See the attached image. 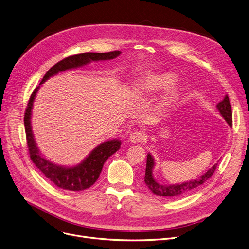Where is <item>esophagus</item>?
<instances>
[{
  "label": "esophagus",
  "instance_id": "esophagus-1",
  "mask_svg": "<svg viewBox=\"0 0 249 249\" xmlns=\"http://www.w3.org/2000/svg\"><path fill=\"white\" fill-rule=\"evenodd\" d=\"M143 139H144V134L142 130H134L133 133L129 135V141L130 142H134V143L142 142Z\"/></svg>",
  "mask_w": 249,
  "mask_h": 249
}]
</instances>
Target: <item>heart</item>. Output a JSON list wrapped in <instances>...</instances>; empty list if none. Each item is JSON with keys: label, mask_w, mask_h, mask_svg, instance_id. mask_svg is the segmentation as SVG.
Instances as JSON below:
<instances>
[{"label": "heart", "mask_w": 249, "mask_h": 249, "mask_svg": "<svg viewBox=\"0 0 249 249\" xmlns=\"http://www.w3.org/2000/svg\"><path fill=\"white\" fill-rule=\"evenodd\" d=\"M175 82V77L171 74L149 75L141 79L136 85V91L142 93L156 92L172 85Z\"/></svg>", "instance_id": "heart-1"}]
</instances>
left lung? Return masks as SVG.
I'll list each match as a JSON object with an SVG mask.
<instances>
[{
    "instance_id": "left-lung-1",
    "label": "left lung",
    "mask_w": 249,
    "mask_h": 249,
    "mask_svg": "<svg viewBox=\"0 0 249 249\" xmlns=\"http://www.w3.org/2000/svg\"><path fill=\"white\" fill-rule=\"evenodd\" d=\"M217 109L221 113V115L227 122V124L230 126H232V110H231V106H230L228 95H225L224 99L217 105ZM154 166H155L154 158L149 154L147 156V167H145V174H144L145 185H147L151 191L156 195L162 196V197H168V198H178L194 191L195 189L200 187L203 183H205L213 175L217 167V164H215L211 169H209L206 173L201 175V176L198 177L197 179L188 181L182 184H176V185H162L158 183L153 177Z\"/></svg>"
}]
</instances>
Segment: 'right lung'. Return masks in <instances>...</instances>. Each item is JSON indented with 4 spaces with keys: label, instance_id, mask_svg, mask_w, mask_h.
I'll use <instances>...</instances> for the list:
<instances>
[{
    "label": "right lung",
    "instance_id": "add662e5",
    "mask_svg": "<svg viewBox=\"0 0 249 249\" xmlns=\"http://www.w3.org/2000/svg\"><path fill=\"white\" fill-rule=\"evenodd\" d=\"M122 52L121 51H110L107 53H94L86 52L82 54H77L64 58L63 60L56 63L52 66L44 75L43 79L40 82V85L45 82L51 76L57 74L58 72L65 71L67 69L77 68L83 65L90 63L91 61H101V60H110L118 57ZM40 85L37 86L32 92L30 99L28 101V106L24 115V124L26 131V140L29 154L34 165L45 175V177L49 179L54 185L58 188L69 191H82L87 188L91 187L99 177V174L104 167L106 160L113 155L116 151L121 148L122 142L119 140L107 141L100 143L96 147L87 158L75 167H62L57 166L50 160L43 158L39 152L37 144L34 140L31 127V112L33 107V101L36 96Z\"/></svg>",
    "mask_w": 249,
    "mask_h": 249
}]
</instances>
